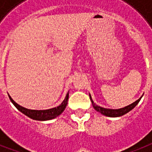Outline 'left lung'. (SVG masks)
<instances>
[{"mask_svg": "<svg viewBox=\"0 0 152 152\" xmlns=\"http://www.w3.org/2000/svg\"><path fill=\"white\" fill-rule=\"evenodd\" d=\"M143 95L141 96V97H140L137 101H136L133 103H132L131 104L129 105H127V106L124 107V108H121V109H106V108H103V107H101L99 105H97L94 102L92 97H91V95L89 94V98H90V101L92 102L93 107L94 108L95 110H97V112H99L100 113L103 114L104 116H109V117H118V116H121L124 115V114L128 113L129 112H130L132 109H133L137 105L140 99L143 97Z\"/></svg>", "mask_w": 152, "mask_h": 152, "instance_id": "8db88e82", "label": "left lung"}]
</instances>
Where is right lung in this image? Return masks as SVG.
Returning <instances> with one entry per match:
<instances>
[{"label":"right lung","mask_w":152,"mask_h":152,"mask_svg":"<svg viewBox=\"0 0 152 152\" xmlns=\"http://www.w3.org/2000/svg\"><path fill=\"white\" fill-rule=\"evenodd\" d=\"M9 99L12 102V103L15 105L16 109H18L19 111L21 112L22 113L28 116L29 118L32 119V120H36V121H50L52 119L56 118L60 114L62 113L64 110H65L66 107L67 105L68 98H69V92L66 94L65 99L63 100V102L59 104L58 106L52 108V109H44V110H35V109H26L24 107L21 106L18 104L16 102H15L12 100L10 95H9Z\"/></svg>","instance_id":"right-lung-1"}]
</instances>
